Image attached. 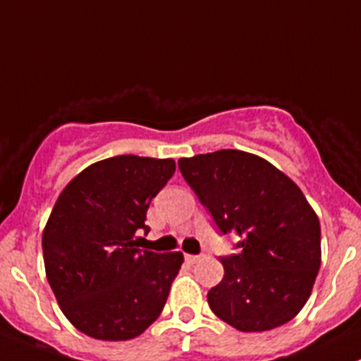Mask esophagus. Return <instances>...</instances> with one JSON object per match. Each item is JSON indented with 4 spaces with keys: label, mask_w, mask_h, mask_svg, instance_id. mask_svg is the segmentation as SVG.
Listing matches in <instances>:
<instances>
[{
    "label": "esophagus",
    "mask_w": 361,
    "mask_h": 361,
    "mask_svg": "<svg viewBox=\"0 0 361 361\" xmlns=\"http://www.w3.org/2000/svg\"><path fill=\"white\" fill-rule=\"evenodd\" d=\"M204 258V255H185V260L188 262V264H197V262H201Z\"/></svg>",
    "instance_id": "esophagus-1"
}]
</instances>
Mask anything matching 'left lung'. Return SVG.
I'll list each match as a JSON object with an SVG mask.
<instances>
[{
    "label": "left lung",
    "instance_id": "obj_1",
    "mask_svg": "<svg viewBox=\"0 0 361 361\" xmlns=\"http://www.w3.org/2000/svg\"><path fill=\"white\" fill-rule=\"evenodd\" d=\"M181 174L238 253L220 257L211 311L241 332L278 329L300 312L322 264L314 209L285 173L258 155L218 150L178 160Z\"/></svg>",
    "mask_w": 361,
    "mask_h": 361
}]
</instances>
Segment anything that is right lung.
Wrapping results in <instances>:
<instances>
[{
  "label": "right lung",
  "mask_w": 361,
  "mask_h": 361,
  "mask_svg": "<svg viewBox=\"0 0 361 361\" xmlns=\"http://www.w3.org/2000/svg\"><path fill=\"white\" fill-rule=\"evenodd\" d=\"M176 169L173 159L116 155L73 178L42 238L49 285L73 326L129 341L162 312L183 253L137 248L147 211Z\"/></svg>",
  "instance_id": "right-lung-1"
}]
</instances>
